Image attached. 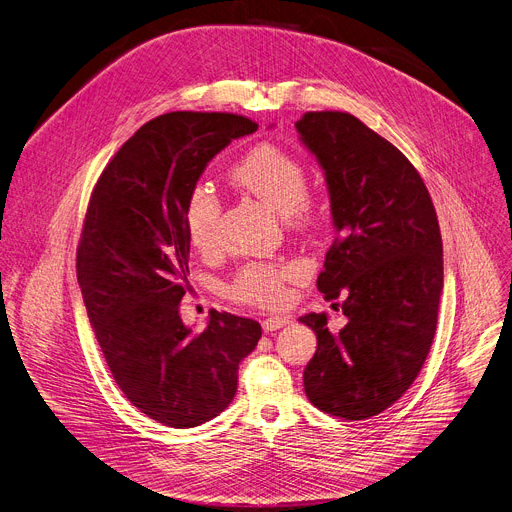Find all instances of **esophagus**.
Returning a JSON list of instances; mask_svg holds the SVG:
<instances>
[{
    "label": "esophagus",
    "mask_w": 512,
    "mask_h": 512,
    "mask_svg": "<svg viewBox=\"0 0 512 512\" xmlns=\"http://www.w3.org/2000/svg\"><path fill=\"white\" fill-rule=\"evenodd\" d=\"M286 324H290V318H288V316H284V314L267 316V318L263 320V331H265V333H273V331H277V329L286 327Z\"/></svg>",
    "instance_id": "34e87169"
}]
</instances>
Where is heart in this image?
Segmentation results:
<instances>
[{"label": "heart", "instance_id": "b5f03b06", "mask_svg": "<svg viewBox=\"0 0 512 512\" xmlns=\"http://www.w3.org/2000/svg\"><path fill=\"white\" fill-rule=\"evenodd\" d=\"M232 181L275 212L286 216L296 228H308L316 210L306 198L308 171L294 153L273 143L253 147L232 169ZM220 200L208 185H196L181 208L185 235L198 251H210L216 243ZM300 263H251L243 267L228 286L230 298L255 306H275L286 298V284L304 277Z\"/></svg>", "mask_w": 512, "mask_h": 512}]
</instances>
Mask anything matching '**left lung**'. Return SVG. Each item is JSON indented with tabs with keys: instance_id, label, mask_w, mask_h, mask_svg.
Listing matches in <instances>:
<instances>
[{
	"instance_id": "obj_1",
	"label": "left lung",
	"mask_w": 512,
	"mask_h": 512,
	"mask_svg": "<svg viewBox=\"0 0 512 512\" xmlns=\"http://www.w3.org/2000/svg\"><path fill=\"white\" fill-rule=\"evenodd\" d=\"M296 130L327 179L337 230L316 288L343 296L347 324L304 314L316 353L304 369L308 400L363 421L392 406L416 380L437 329L443 243L435 206L412 163L347 112H306Z\"/></svg>"
}]
</instances>
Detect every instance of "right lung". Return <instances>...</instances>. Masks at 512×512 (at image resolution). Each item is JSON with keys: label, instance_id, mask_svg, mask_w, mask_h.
I'll list each match as a JSON object with an SVG mask.
<instances>
[{"label": "right lung", "instance_id": "right-lung-1", "mask_svg": "<svg viewBox=\"0 0 512 512\" xmlns=\"http://www.w3.org/2000/svg\"><path fill=\"white\" fill-rule=\"evenodd\" d=\"M257 124L226 112H169L138 128L100 175L77 247L87 318L124 396L173 429L198 427L237 394L261 324L210 312L202 333L179 316L190 290L181 208L206 165Z\"/></svg>", "mask_w": 512, "mask_h": 512}]
</instances>
